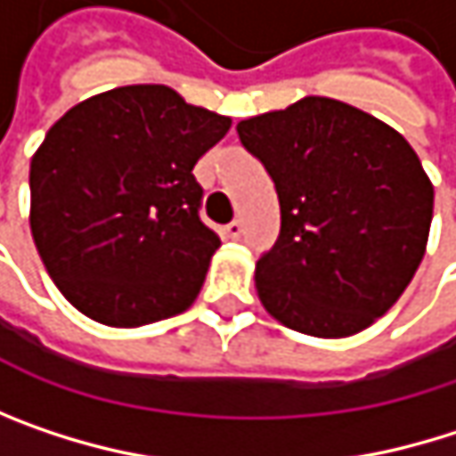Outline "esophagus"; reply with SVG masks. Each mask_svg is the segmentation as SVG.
I'll return each mask as SVG.
<instances>
[{
	"label": "esophagus",
	"mask_w": 456,
	"mask_h": 456,
	"mask_svg": "<svg viewBox=\"0 0 456 456\" xmlns=\"http://www.w3.org/2000/svg\"><path fill=\"white\" fill-rule=\"evenodd\" d=\"M224 234H227L229 240H237L242 234V224L240 222H229L227 227H224Z\"/></svg>",
	"instance_id": "esophagus-1"
}]
</instances>
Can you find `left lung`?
Wrapping results in <instances>:
<instances>
[{"label": "left lung", "instance_id": "left-lung-1", "mask_svg": "<svg viewBox=\"0 0 456 456\" xmlns=\"http://www.w3.org/2000/svg\"><path fill=\"white\" fill-rule=\"evenodd\" d=\"M237 134L280 198V237L256 264L269 317L314 338H348L383 317L433 219V184L410 142L330 97L245 118Z\"/></svg>", "mask_w": 456, "mask_h": 456}]
</instances>
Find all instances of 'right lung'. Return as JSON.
<instances>
[{
	"label": "right lung",
	"mask_w": 456,
	"mask_h": 456,
	"mask_svg": "<svg viewBox=\"0 0 456 456\" xmlns=\"http://www.w3.org/2000/svg\"><path fill=\"white\" fill-rule=\"evenodd\" d=\"M229 116L163 84L73 105L31 158V234L57 290L89 319L142 327L187 312L222 245L200 216L195 163Z\"/></svg>",
	"instance_id": "1"
}]
</instances>
